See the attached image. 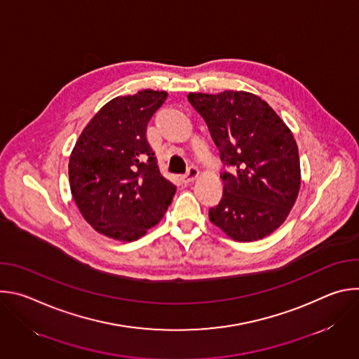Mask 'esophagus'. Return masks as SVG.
Segmentation results:
<instances>
[{
  "label": "esophagus",
  "instance_id": "1",
  "mask_svg": "<svg viewBox=\"0 0 359 359\" xmlns=\"http://www.w3.org/2000/svg\"><path fill=\"white\" fill-rule=\"evenodd\" d=\"M197 176H198V168L194 166V165H191V166L187 169V172L182 176V180H183V183H190V182H193Z\"/></svg>",
  "mask_w": 359,
  "mask_h": 359
}]
</instances>
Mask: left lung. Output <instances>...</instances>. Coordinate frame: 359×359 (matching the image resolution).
I'll return each instance as SVG.
<instances>
[{"label":"left lung","instance_id":"obj_1","mask_svg":"<svg viewBox=\"0 0 359 359\" xmlns=\"http://www.w3.org/2000/svg\"><path fill=\"white\" fill-rule=\"evenodd\" d=\"M206 121L223 162L224 191L209 210L213 224L236 241L271 234L287 219L301 184L292 133L262 97L243 90L189 93Z\"/></svg>","mask_w":359,"mask_h":359}]
</instances>
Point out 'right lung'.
I'll return each mask as SVG.
<instances>
[{"label":"right lung","instance_id":"add662e5","mask_svg":"<svg viewBox=\"0 0 359 359\" xmlns=\"http://www.w3.org/2000/svg\"><path fill=\"white\" fill-rule=\"evenodd\" d=\"M168 97L144 89L118 96L81 133L69 158V183L85 220L108 237L133 241L165 216L176 186L159 169L147 123Z\"/></svg>","mask_w":359,"mask_h":359}]
</instances>
